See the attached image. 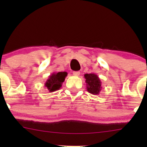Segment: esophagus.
I'll return each mask as SVG.
<instances>
[{
	"mask_svg": "<svg viewBox=\"0 0 147 147\" xmlns=\"http://www.w3.org/2000/svg\"><path fill=\"white\" fill-rule=\"evenodd\" d=\"M73 75H75V76H79V75H80V72L79 71H75V72H73Z\"/></svg>",
	"mask_w": 147,
	"mask_h": 147,
	"instance_id": "esophagus-1",
	"label": "esophagus"
}]
</instances>
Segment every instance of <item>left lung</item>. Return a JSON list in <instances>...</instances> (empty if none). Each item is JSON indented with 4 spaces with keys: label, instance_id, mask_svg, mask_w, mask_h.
<instances>
[{
    "label": "left lung",
    "instance_id": "1",
    "mask_svg": "<svg viewBox=\"0 0 147 147\" xmlns=\"http://www.w3.org/2000/svg\"><path fill=\"white\" fill-rule=\"evenodd\" d=\"M84 77L86 83V89L92 95H99L102 90V82L97 75L94 73L85 74Z\"/></svg>",
    "mask_w": 147,
    "mask_h": 147
}]
</instances>
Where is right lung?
I'll use <instances>...</instances> for the list:
<instances>
[{
	"instance_id": "obj_1",
	"label": "right lung",
	"mask_w": 147,
	"mask_h": 147,
	"mask_svg": "<svg viewBox=\"0 0 147 147\" xmlns=\"http://www.w3.org/2000/svg\"><path fill=\"white\" fill-rule=\"evenodd\" d=\"M67 75L68 73L66 72H53L49 76L48 79L45 82V86L48 88L50 92L59 90Z\"/></svg>"
}]
</instances>
